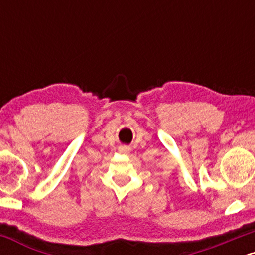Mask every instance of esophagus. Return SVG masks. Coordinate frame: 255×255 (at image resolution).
Wrapping results in <instances>:
<instances>
[{
    "mask_svg": "<svg viewBox=\"0 0 255 255\" xmlns=\"http://www.w3.org/2000/svg\"><path fill=\"white\" fill-rule=\"evenodd\" d=\"M119 151L121 152V153H129L130 147H129V146H120Z\"/></svg>",
    "mask_w": 255,
    "mask_h": 255,
    "instance_id": "obj_1",
    "label": "esophagus"
}]
</instances>
